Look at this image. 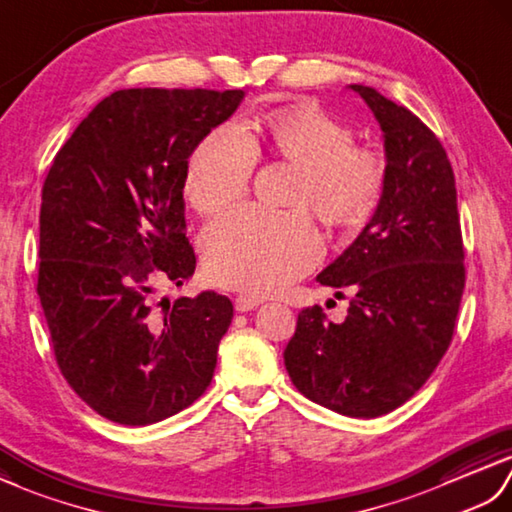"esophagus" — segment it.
<instances>
[{
    "mask_svg": "<svg viewBox=\"0 0 512 512\" xmlns=\"http://www.w3.org/2000/svg\"><path fill=\"white\" fill-rule=\"evenodd\" d=\"M258 304H263V300L256 298V295H238V298L234 300V306H236L238 313L252 311V309H256Z\"/></svg>",
    "mask_w": 512,
    "mask_h": 512,
    "instance_id": "esophagus-1",
    "label": "esophagus"
}]
</instances>
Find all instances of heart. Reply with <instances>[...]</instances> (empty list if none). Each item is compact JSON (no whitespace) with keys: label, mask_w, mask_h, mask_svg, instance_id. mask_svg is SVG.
<instances>
[{"label":"heart","mask_w":512,"mask_h":512,"mask_svg":"<svg viewBox=\"0 0 512 512\" xmlns=\"http://www.w3.org/2000/svg\"><path fill=\"white\" fill-rule=\"evenodd\" d=\"M260 142L300 166L293 203L311 206L326 223H359L377 206L385 181L383 157L368 146L352 144V131L328 113L293 107L267 118L258 138L234 122L206 135L186 168L184 190L192 208L214 214L245 197ZM201 249L214 282L269 293L309 271L324 245L306 210L245 206L212 221L203 232Z\"/></svg>","instance_id":"heart-1"}]
</instances>
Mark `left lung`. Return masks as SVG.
Masks as SVG:
<instances>
[{
  "instance_id": "1",
  "label": "left lung",
  "mask_w": 512,
  "mask_h": 512,
  "mask_svg": "<svg viewBox=\"0 0 512 512\" xmlns=\"http://www.w3.org/2000/svg\"><path fill=\"white\" fill-rule=\"evenodd\" d=\"M383 133L385 181L372 219L317 282L352 293L342 324L302 309L285 366L306 399L377 418L414 396L445 355L464 289L456 177L438 138L374 87L348 85Z\"/></svg>"
}]
</instances>
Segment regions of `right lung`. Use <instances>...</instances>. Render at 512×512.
<instances>
[{
    "label": "right lung",
    "mask_w": 512,
    "mask_h": 512,
    "mask_svg": "<svg viewBox=\"0 0 512 512\" xmlns=\"http://www.w3.org/2000/svg\"><path fill=\"white\" fill-rule=\"evenodd\" d=\"M245 92L120 89L56 153L41 192L37 293L54 357L81 399L142 427L206 392L234 306L214 291L157 311V280L195 274L188 157Z\"/></svg>",
    "instance_id": "right-lung-1"
}]
</instances>
